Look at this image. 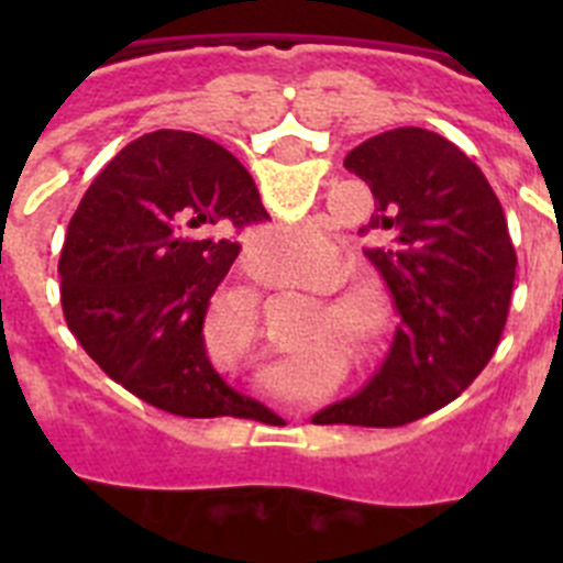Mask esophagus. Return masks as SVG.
<instances>
[{"label":"esophagus","instance_id":"1","mask_svg":"<svg viewBox=\"0 0 563 563\" xmlns=\"http://www.w3.org/2000/svg\"><path fill=\"white\" fill-rule=\"evenodd\" d=\"M247 273H253L256 278H265V267L258 265L256 258H251V256H247Z\"/></svg>","mask_w":563,"mask_h":563}]
</instances>
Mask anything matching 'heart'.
Wrapping results in <instances>:
<instances>
[{
	"label": "heart",
	"instance_id": "b5f03b06",
	"mask_svg": "<svg viewBox=\"0 0 563 563\" xmlns=\"http://www.w3.org/2000/svg\"><path fill=\"white\" fill-rule=\"evenodd\" d=\"M265 251L271 262L278 265H301L310 267L316 262H324L330 265L332 256H335V247H332L330 236L321 231H316V225H278L267 231ZM231 321L242 324L245 330H258V307L253 305L251 298H228L222 305Z\"/></svg>",
	"mask_w": 563,
	"mask_h": 563
}]
</instances>
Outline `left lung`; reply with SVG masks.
<instances>
[{
  "instance_id": "1",
  "label": "left lung",
  "mask_w": 563,
  "mask_h": 563,
  "mask_svg": "<svg viewBox=\"0 0 563 563\" xmlns=\"http://www.w3.org/2000/svg\"><path fill=\"white\" fill-rule=\"evenodd\" d=\"M343 166L375 197L363 231L389 239L366 258L400 327L357 395L318 411V426H406L449 406L499 346L516 278L505 211L467 154L442 134L400 126L363 141Z\"/></svg>"
}]
</instances>
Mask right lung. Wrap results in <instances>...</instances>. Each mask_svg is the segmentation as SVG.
<instances>
[{"instance_id": "right-lung-1", "label": "right lung", "mask_w": 563, "mask_h": 563, "mask_svg": "<svg viewBox=\"0 0 563 563\" xmlns=\"http://www.w3.org/2000/svg\"><path fill=\"white\" fill-rule=\"evenodd\" d=\"M265 217L253 177L220 143L174 129L143 134L103 166L67 225L58 258L67 327L154 409L262 415V402L213 369L202 324L239 256L233 231Z\"/></svg>"}]
</instances>
